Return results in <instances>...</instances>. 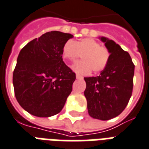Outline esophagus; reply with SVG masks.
Returning <instances> with one entry per match:
<instances>
[{
	"mask_svg": "<svg viewBox=\"0 0 149 149\" xmlns=\"http://www.w3.org/2000/svg\"><path fill=\"white\" fill-rule=\"evenodd\" d=\"M76 77H77V79H81V78H82V77H81V76L79 74L76 75Z\"/></svg>",
	"mask_w": 149,
	"mask_h": 149,
	"instance_id": "obj_1",
	"label": "esophagus"
}]
</instances>
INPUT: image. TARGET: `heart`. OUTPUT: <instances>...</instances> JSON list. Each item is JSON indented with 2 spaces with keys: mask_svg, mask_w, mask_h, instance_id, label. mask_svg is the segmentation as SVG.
Here are the masks:
<instances>
[{
  "mask_svg": "<svg viewBox=\"0 0 149 149\" xmlns=\"http://www.w3.org/2000/svg\"><path fill=\"white\" fill-rule=\"evenodd\" d=\"M62 55L70 61H76L81 55L82 61L75 63L72 69L77 73L86 75L91 71L98 73L105 70L109 60L110 52L95 40L85 38L77 43L72 40L65 42Z\"/></svg>",
  "mask_w": 149,
  "mask_h": 149,
  "instance_id": "b5f03b06",
  "label": "heart"
}]
</instances>
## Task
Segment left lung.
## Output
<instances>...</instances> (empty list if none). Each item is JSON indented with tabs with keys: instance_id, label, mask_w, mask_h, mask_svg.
<instances>
[{
	"instance_id": "1",
	"label": "left lung",
	"mask_w": 149,
	"mask_h": 149,
	"mask_svg": "<svg viewBox=\"0 0 149 149\" xmlns=\"http://www.w3.org/2000/svg\"><path fill=\"white\" fill-rule=\"evenodd\" d=\"M100 40L109 50V60L99 76L84 77V95L89 115L109 120L120 115L127 105L132 95L134 65L129 53L119 44L104 37Z\"/></svg>"
}]
</instances>
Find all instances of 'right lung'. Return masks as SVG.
<instances>
[{
  "label": "right lung",
  "instance_id": "add662e5",
  "mask_svg": "<svg viewBox=\"0 0 149 149\" xmlns=\"http://www.w3.org/2000/svg\"><path fill=\"white\" fill-rule=\"evenodd\" d=\"M72 37L70 33L47 32L19 52L13 72L15 95L31 115L49 117L64 107L76 74L62 60V46Z\"/></svg>",
  "mask_w": 149,
  "mask_h": 149
}]
</instances>
